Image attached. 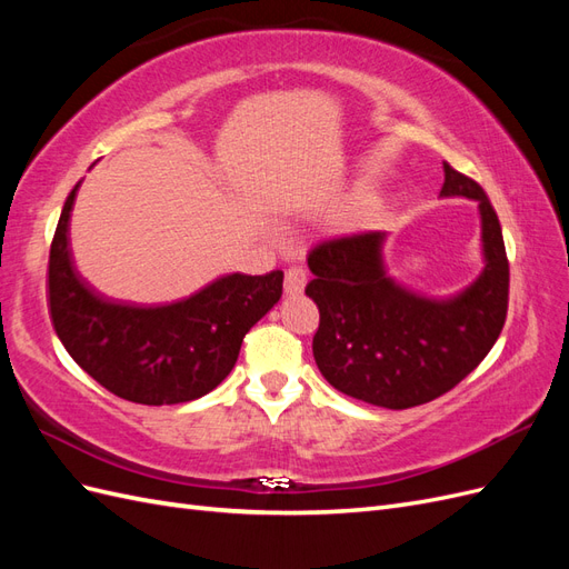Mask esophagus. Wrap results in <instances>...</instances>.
I'll return each mask as SVG.
<instances>
[{
    "label": "esophagus",
    "instance_id": "1",
    "mask_svg": "<svg viewBox=\"0 0 569 569\" xmlns=\"http://www.w3.org/2000/svg\"><path fill=\"white\" fill-rule=\"evenodd\" d=\"M306 287V270L303 268H289L284 274V295L299 297Z\"/></svg>",
    "mask_w": 569,
    "mask_h": 569
}]
</instances>
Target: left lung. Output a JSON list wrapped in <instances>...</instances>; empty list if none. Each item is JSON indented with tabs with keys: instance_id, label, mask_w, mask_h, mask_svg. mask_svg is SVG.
Listing matches in <instances>:
<instances>
[{
	"instance_id": "8db88e82",
	"label": "left lung",
	"mask_w": 569,
	"mask_h": 569,
	"mask_svg": "<svg viewBox=\"0 0 569 569\" xmlns=\"http://www.w3.org/2000/svg\"><path fill=\"white\" fill-rule=\"evenodd\" d=\"M439 197L477 203L481 272L446 299L416 295L385 263L387 232L325 242L308 253L318 303L313 337L318 370L337 391L380 408L435 401L468 377L491 351L508 313V258L501 222L475 180L443 163Z\"/></svg>"
}]
</instances>
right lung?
Returning <instances> with one entry per match:
<instances>
[{
  "instance_id": "add662e5",
  "label": "right lung",
  "mask_w": 569,
  "mask_h": 569,
  "mask_svg": "<svg viewBox=\"0 0 569 569\" xmlns=\"http://www.w3.org/2000/svg\"><path fill=\"white\" fill-rule=\"evenodd\" d=\"M82 182V180H80ZM68 194L49 251V316L76 363L120 399L173 406L213 391L237 363L242 339L282 297V270L222 274L166 306L101 299L71 261Z\"/></svg>"
}]
</instances>
